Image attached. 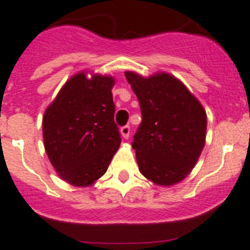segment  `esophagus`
<instances>
[{
	"label": "esophagus",
	"instance_id": "obj_1",
	"mask_svg": "<svg viewBox=\"0 0 250 250\" xmlns=\"http://www.w3.org/2000/svg\"><path fill=\"white\" fill-rule=\"evenodd\" d=\"M129 133H131V128L129 125H125V127L121 128V134H122V137L127 140L129 137Z\"/></svg>",
	"mask_w": 250,
	"mask_h": 250
}]
</instances>
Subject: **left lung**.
I'll use <instances>...</instances> for the list:
<instances>
[{
  "label": "left lung",
  "instance_id": "left-lung-1",
  "mask_svg": "<svg viewBox=\"0 0 250 250\" xmlns=\"http://www.w3.org/2000/svg\"><path fill=\"white\" fill-rule=\"evenodd\" d=\"M125 75L142 113L132 142L138 168L156 185H175L191 172L205 146V109L171 74L145 78L125 71Z\"/></svg>",
  "mask_w": 250,
  "mask_h": 250
}]
</instances>
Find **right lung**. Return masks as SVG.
<instances>
[{"label": "right lung", "mask_w": 250, "mask_h": 250, "mask_svg": "<svg viewBox=\"0 0 250 250\" xmlns=\"http://www.w3.org/2000/svg\"><path fill=\"white\" fill-rule=\"evenodd\" d=\"M110 75L86 71L62 85L42 118L44 146L50 162L64 181L89 186L107 171L121 145L114 123Z\"/></svg>", "instance_id": "1"}]
</instances>
